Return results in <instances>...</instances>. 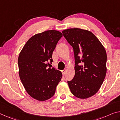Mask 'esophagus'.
Instances as JSON below:
<instances>
[{"label": "esophagus", "mask_w": 120, "mask_h": 120, "mask_svg": "<svg viewBox=\"0 0 120 120\" xmlns=\"http://www.w3.org/2000/svg\"><path fill=\"white\" fill-rule=\"evenodd\" d=\"M62 72L63 75H65V74L66 70H62Z\"/></svg>", "instance_id": "obj_1"}]
</instances>
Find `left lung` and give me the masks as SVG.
<instances>
[{
  "instance_id": "1",
  "label": "left lung",
  "mask_w": 120,
  "mask_h": 120,
  "mask_svg": "<svg viewBox=\"0 0 120 120\" xmlns=\"http://www.w3.org/2000/svg\"><path fill=\"white\" fill-rule=\"evenodd\" d=\"M72 47L75 60V75L68 83L72 94L86 99L100 89L106 77L107 54L105 48L92 32L80 28L62 32Z\"/></svg>"
}]
</instances>
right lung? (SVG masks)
Masks as SVG:
<instances>
[{
    "mask_svg": "<svg viewBox=\"0 0 120 120\" xmlns=\"http://www.w3.org/2000/svg\"><path fill=\"white\" fill-rule=\"evenodd\" d=\"M63 36L57 30H47L28 40L18 57L20 80L28 94L38 101H45L54 95L61 80V72L50 68L52 52Z\"/></svg>",
    "mask_w": 120,
    "mask_h": 120,
    "instance_id": "obj_1",
    "label": "right lung"
}]
</instances>
